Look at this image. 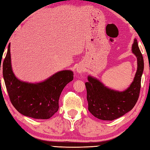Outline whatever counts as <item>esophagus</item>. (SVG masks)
<instances>
[{
  "mask_svg": "<svg viewBox=\"0 0 150 150\" xmlns=\"http://www.w3.org/2000/svg\"><path fill=\"white\" fill-rule=\"evenodd\" d=\"M84 68H82V66H78L77 68V73H82V72H84Z\"/></svg>",
  "mask_w": 150,
  "mask_h": 150,
  "instance_id": "obj_1",
  "label": "esophagus"
}]
</instances>
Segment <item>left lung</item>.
<instances>
[{
    "label": "left lung",
    "mask_w": 150,
    "mask_h": 150,
    "mask_svg": "<svg viewBox=\"0 0 150 150\" xmlns=\"http://www.w3.org/2000/svg\"><path fill=\"white\" fill-rule=\"evenodd\" d=\"M132 52L137 57V70L134 81L124 91H117L106 88L98 81L88 77L86 82L88 110L95 117L104 120H113L132 110L138 100L144 70V60L137 40H134Z\"/></svg>",
    "instance_id": "left-lung-1"
}]
</instances>
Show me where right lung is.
<instances>
[{
    "instance_id": "obj_1",
    "label": "right lung",
    "mask_w": 150,
    "mask_h": 150,
    "mask_svg": "<svg viewBox=\"0 0 150 150\" xmlns=\"http://www.w3.org/2000/svg\"><path fill=\"white\" fill-rule=\"evenodd\" d=\"M2 73L13 106L21 114L37 119H50L58 111L60 95L73 79V71L64 70L40 83L19 81L11 69L10 44L2 64Z\"/></svg>"
}]
</instances>
